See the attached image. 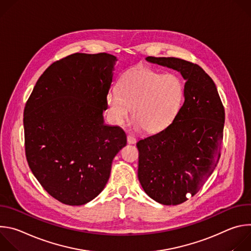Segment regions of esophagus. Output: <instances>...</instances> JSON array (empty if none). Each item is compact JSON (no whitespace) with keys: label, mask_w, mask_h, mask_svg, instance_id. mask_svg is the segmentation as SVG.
<instances>
[{"label":"esophagus","mask_w":251,"mask_h":251,"mask_svg":"<svg viewBox=\"0 0 251 251\" xmlns=\"http://www.w3.org/2000/svg\"><path fill=\"white\" fill-rule=\"evenodd\" d=\"M127 142H128V144H135V143H136V139H135L133 136L128 135V136H127Z\"/></svg>","instance_id":"esophagus-1"}]
</instances>
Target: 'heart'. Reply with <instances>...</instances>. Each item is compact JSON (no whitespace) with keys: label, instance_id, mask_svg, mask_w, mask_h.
I'll return each instance as SVG.
<instances>
[{"label":"heart","instance_id":"obj_1","mask_svg":"<svg viewBox=\"0 0 251 251\" xmlns=\"http://www.w3.org/2000/svg\"><path fill=\"white\" fill-rule=\"evenodd\" d=\"M184 96V82L177 75L136 67L121 76L119 91L111 90L106 96V103L116 125L123 124L132 109L136 127L154 134L172 124L183 105Z\"/></svg>","mask_w":251,"mask_h":251}]
</instances>
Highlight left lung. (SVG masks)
<instances>
[{"mask_svg": "<svg viewBox=\"0 0 251 251\" xmlns=\"http://www.w3.org/2000/svg\"><path fill=\"white\" fill-rule=\"evenodd\" d=\"M146 60L178 71L186 80L185 102L172 124L137 143L143 190L162 204L176 205L200 191L219 163L225 108L216 84L198 64L176 57Z\"/></svg>", "mask_w": 251, "mask_h": 251, "instance_id": "1", "label": "left lung"}]
</instances>
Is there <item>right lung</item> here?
Wrapping results in <instances>:
<instances>
[{
  "instance_id": "obj_1",
  "label": "right lung",
  "mask_w": 251,
  "mask_h": 251,
  "mask_svg": "<svg viewBox=\"0 0 251 251\" xmlns=\"http://www.w3.org/2000/svg\"><path fill=\"white\" fill-rule=\"evenodd\" d=\"M116 56L74 53L50 65L24 111L29 169L43 188L68 205L96 198L126 146L119 126L104 124Z\"/></svg>"
}]
</instances>
